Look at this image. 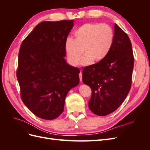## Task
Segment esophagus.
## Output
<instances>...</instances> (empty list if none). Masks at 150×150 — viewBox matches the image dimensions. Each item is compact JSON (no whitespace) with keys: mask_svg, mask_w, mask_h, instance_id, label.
I'll return each mask as SVG.
<instances>
[{"mask_svg":"<svg viewBox=\"0 0 150 150\" xmlns=\"http://www.w3.org/2000/svg\"><path fill=\"white\" fill-rule=\"evenodd\" d=\"M79 79H80V81H82V72H80V73L79 74Z\"/></svg>","mask_w":150,"mask_h":150,"instance_id":"1","label":"esophagus"}]
</instances>
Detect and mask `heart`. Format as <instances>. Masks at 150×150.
Listing matches in <instances>:
<instances>
[{
	"mask_svg": "<svg viewBox=\"0 0 150 150\" xmlns=\"http://www.w3.org/2000/svg\"><path fill=\"white\" fill-rule=\"evenodd\" d=\"M74 37L67 38L65 42L68 61L72 66L77 65L84 52L80 64L87 66L107 56L114 40V31L108 24L86 23L74 32Z\"/></svg>",
	"mask_w": 150,
	"mask_h": 150,
	"instance_id": "1",
	"label": "heart"
}]
</instances>
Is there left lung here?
<instances>
[{
    "label": "left lung",
    "mask_w": 150,
    "mask_h": 150,
    "mask_svg": "<svg viewBox=\"0 0 150 150\" xmlns=\"http://www.w3.org/2000/svg\"><path fill=\"white\" fill-rule=\"evenodd\" d=\"M133 66L131 40L115 24L114 40L107 56L83 68V83L92 91L88 105L94 114L106 116L120 106L131 88Z\"/></svg>",
    "instance_id": "8db88e82"
}]
</instances>
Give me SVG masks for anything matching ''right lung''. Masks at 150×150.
<instances>
[{"label": "right lung", "mask_w": 150, "mask_h": 150, "mask_svg": "<svg viewBox=\"0 0 150 150\" xmlns=\"http://www.w3.org/2000/svg\"><path fill=\"white\" fill-rule=\"evenodd\" d=\"M73 22H40L21 45L16 74L21 99L40 118L51 120L60 116L68 91L79 84V69L64 58Z\"/></svg>", "instance_id": "add662e5"}]
</instances>
